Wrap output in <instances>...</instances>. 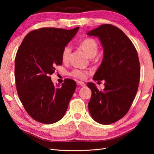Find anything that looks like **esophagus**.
<instances>
[{
	"label": "esophagus",
	"instance_id": "34e87169",
	"mask_svg": "<svg viewBox=\"0 0 154 154\" xmlns=\"http://www.w3.org/2000/svg\"><path fill=\"white\" fill-rule=\"evenodd\" d=\"M77 84L78 85H80V86H82V87H84V86H85V84L83 82H77Z\"/></svg>",
	"mask_w": 154,
	"mask_h": 154
}]
</instances>
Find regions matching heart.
<instances>
[{"label": "heart", "instance_id": "1", "mask_svg": "<svg viewBox=\"0 0 154 154\" xmlns=\"http://www.w3.org/2000/svg\"><path fill=\"white\" fill-rule=\"evenodd\" d=\"M80 48H82L85 54L90 57L94 58L97 54L98 50V45L96 41L92 38H85L82 40L80 43ZM71 52V49L69 45L64 47L62 51V60L66 62L69 58L70 54ZM71 75L79 79H85L86 77L87 72L79 69H75L71 72Z\"/></svg>", "mask_w": 154, "mask_h": 154}]
</instances>
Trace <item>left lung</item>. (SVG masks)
I'll list each match as a JSON object with an SVG mask.
<instances>
[{
  "label": "left lung",
  "instance_id": "obj_1",
  "mask_svg": "<svg viewBox=\"0 0 154 154\" xmlns=\"http://www.w3.org/2000/svg\"><path fill=\"white\" fill-rule=\"evenodd\" d=\"M87 35L98 37L104 51L93 79L105 81L103 91L94 83H88L92 91L88 109L94 120L111 124L127 113L136 96L140 79L139 57L130 38L113 25H100Z\"/></svg>",
  "mask_w": 154,
  "mask_h": 154
}]
</instances>
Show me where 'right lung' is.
<instances>
[{
	"label": "right lung",
	"mask_w": 154,
	"mask_h": 154,
	"mask_svg": "<svg viewBox=\"0 0 154 154\" xmlns=\"http://www.w3.org/2000/svg\"><path fill=\"white\" fill-rule=\"evenodd\" d=\"M79 28L35 30L25 36L18 49L15 60L18 96L31 118L41 123L60 120L76 89V82L69 79L55 86L49 75L62 65V51Z\"/></svg>",
	"instance_id": "right-lung-1"
}]
</instances>
